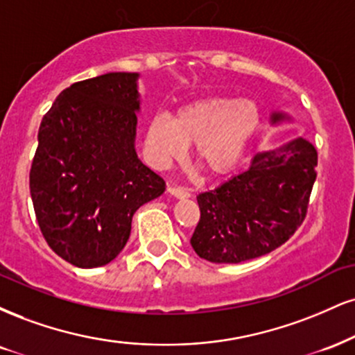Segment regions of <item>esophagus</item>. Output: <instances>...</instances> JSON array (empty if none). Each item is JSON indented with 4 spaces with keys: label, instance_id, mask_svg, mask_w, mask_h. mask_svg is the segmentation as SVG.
Wrapping results in <instances>:
<instances>
[{
    "label": "esophagus",
    "instance_id": "34e87169",
    "mask_svg": "<svg viewBox=\"0 0 355 355\" xmlns=\"http://www.w3.org/2000/svg\"><path fill=\"white\" fill-rule=\"evenodd\" d=\"M168 193L177 196V198H189L190 191L183 187H168Z\"/></svg>",
    "mask_w": 355,
    "mask_h": 355
}]
</instances>
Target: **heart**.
I'll list each match as a JSON object with an SVG mask.
<instances>
[{"mask_svg": "<svg viewBox=\"0 0 355 355\" xmlns=\"http://www.w3.org/2000/svg\"><path fill=\"white\" fill-rule=\"evenodd\" d=\"M261 121L250 99L208 96L182 105L175 117L155 114L145 130V153L159 168L183 159L189 144L208 175L228 173L245 155Z\"/></svg>", "mask_w": 355, "mask_h": 355, "instance_id": "1", "label": "heart"}]
</instances>
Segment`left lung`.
Here are the masks:
<instances>
[{
    "mask_svg": "<svg viewBox=\"0 0 355 355\" xmlns=\"http://www.w3.org/2000/svg\"><path fill=\"white\" fill-rule=\"evenodd\" d=\"M272 122L286 115L272 114ZM318 150L307 139L254 155L251 166L196 196L200 221L191 246L211 263H243L271 253L307 215Z\"/></svg>",
    "mask_w": 355,
    "mask_h": 355,
    "instance_id": "8db88e82",
    "label": "left lung"
}]
</instances>
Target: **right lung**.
<instances>
[{
	"label": "right lung",
	"instance_id": "add662e5",
	"mask_svg": "<svg viewBox=\"0 0 355 355\" xmlns=\"http://www.w3.org/2000/svg\"><path fill=\"white\" fill-rule=\"evenodd\" d=\"M137 78L109 72L74 83L37 132L29 172L37 225L51 250L78 268L112 261L134 213L165 190L164 178L137 159Z\"/></svg>",
	"mask_w": 355,
	"mask_h": 355
}]
</instances>
